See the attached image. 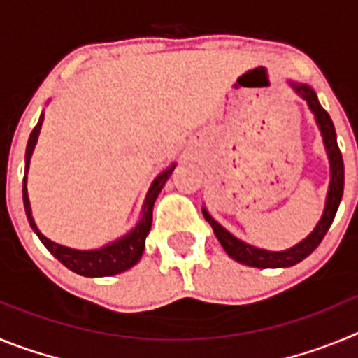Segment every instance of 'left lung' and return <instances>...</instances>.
<instances>
[{
  "mask_svg": "<svg viewBox=\"0 0 358 358\" xmlns=\"http://www.w3.org/2000/svg\"><path fill=\"white\" fill-rule=\"evenodd\" d=\"M287 84L292 87V91L297 96H301L303 100H305L310 113L314 115L319 132H321L322 136V143H324L328 161H330V185H328L327 202H324V210H322L319 222L315 224L314 229L310 231V235H306L301 242H297L296 245H292V248L289 249H283V251H268V249H260L251 245V243H245L243 240L236 238L235 235H231L226 227L220 226V224L208 213L206 208H202V215H204V218L210 222L211 229H213L215 236L218 238V242H220V245L224 248V251H226L233 260H236L238 264L249 265V267L285 268L292 267V265L305 260L306 256L314 252V249L317 248L319 243H321V240L324 238V235H327V231L330 229L331 222H334L335 218V213H337V208H339L341 204V199H343L344 163L343 156H341L339 145H337V134H335L334 122H331L330 115H328L327 110L322 109L321 103H319L317 100V94H315V91L312 90L308 84H301V82L296 80H287Z\"/></svg>",
  "mask_w": 358,
  "mask_h": 358,
  "instance_id": "left-lung-1",
  "label": "left lung"
}]
</instances>
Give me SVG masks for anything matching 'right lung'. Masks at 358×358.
Listing matches in <instances>:
<instances>
[{
  "mask_svg": "<svg viewBox=\"0 0 358 358\" xmlns=\"http://www.w3.org/2000/svg\"><path fill=\"white\" fill-rule=\"evenodd\" d=\"M44 122V110L41 113L39 122L31 131L30 138H28L27 152H24V179H23V204L24 211H27V218L30 222V227L34 229L41 242L44 243V248L48 249L57 260L62 265L73 271V273L80 274L85 278H103V276H115V274L123 273L127 268L134 267L140 262L141 255L145 251V238H147L148 231L152 227V210H154V202H156L157 195L163 189L164 182L169 181L170 173L176 169V163H172L166 170L159 173V176L152 181L150 188H148L147 195H145L143 206L140 211V220L136 222L129 233H125L120 238L113 240V242L106 243L98 249H73L61 245V243L53 242V240L46 238L37 227L36 220L31 217V206L30 199H28V188H27V173L30 169L31 154L36 150L37 140H39V132Z\"/></svg>",
  "mask_w": 358,
  "mask_h": 358,
  "instance_id": "obj_1",
  "label": "right lung"
}]
</instances>
